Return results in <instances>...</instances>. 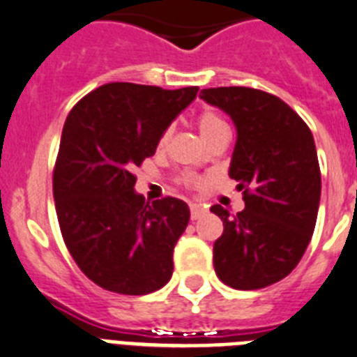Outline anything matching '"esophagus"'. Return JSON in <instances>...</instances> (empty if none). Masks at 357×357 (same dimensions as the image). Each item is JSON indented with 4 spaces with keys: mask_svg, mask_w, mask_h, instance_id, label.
I'll use <instances>...</instances> for the list:
<instances>
[{
    "mask_svg": "<svg viewBox=\"0 0 357 357\" xmlns=\"http://www.w3.org/2000/svg\"><path fill=\"white\" fill-rule=\"evenodd\" d=\"M205 213H207V211H205V208L202 207V205H198V204L190 205V218H192V220L204 218Z\"/></svg>",
    "mask_w": 357,
    "mask_h": 357,
    "instance_id": "esophagus-1",
    "label": "esophagus"
}]
</instances>
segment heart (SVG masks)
<instances>
[{"mask_svg": "<svg viewBox=\"0 0 357 357\" xmlns=\"http://www.w3.org/2000/svg\"><path fill=\"white\" fill-rule=\"evenodd\" d=\"M198 126H199V132H202V135L207 139L211 133L216 132V130L222 128V126H225V123L218 117V115H216V113L204 112L198 117ZM169 137H170V130H165V132L161 133V137H159V144L163 146V144L169 141ZM185 185H187V187H199V185H202V181H199L198 178H187L185 179Z\"/></svg>", "mask_w": 357, "mask_h": 357, "instance_id": "1", "label": "heart"}]
</instances>
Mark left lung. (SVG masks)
Here are the masks:
<instances>
[{
  "instance_id": "obj_1",
  "label": "left lung",
  "mask_w": 357,
  "mask_h": 357,
  "mask_svg": "<svg viewBox=\"0 0 357 357\" xmlns=\"http://www.w3.org/2000/svg\"><path fill=\"white\" fill-rule=\"evenodd\" d=\"M199 97L233 119L236 144L231 179L245 208L229 214L214 242V271L234 289H260L295 269L314 234L321 170L314 135L288 104L253 88H208Z\"/></svg>"
}]
</instances>
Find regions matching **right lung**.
Here are the masks:
<instances>
[{
    "mask_svg": "<svg viewBox=\"0 0 357 357\" xmlns=\"http://www.w3.org/2000/svg\"><path fill=\"white\" fill-rule=\"evenodd\" d=\"M196 93V86L104 84L66 119L53 172L58 224L77 266L100 288L146 295L172 277L174 245L190 211L172 196L144 202L133 190V169L152 158Z\"/></svg>",
    "mask_w": 357,
    "mask_h": 357,
    "instance_id": "1",
    "label": "right lung"
}]
</instances>
